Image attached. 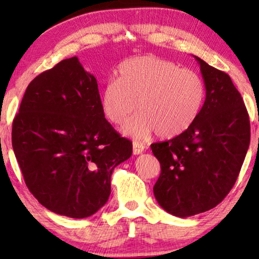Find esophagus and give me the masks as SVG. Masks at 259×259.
Segmentation results:
<instances>
[{
    "mask_svg": "<svg viewBox=\"0 0 259 259\" xmlns=\"http://www.w3.org/2000/svg\"><path fill=\"white\" fill-rule=\"evenodd\" d=\"M144 151H145V146H144L142 143H139V142H134L133 143V152H134L135 155L142 154Z\"/></svg>",
    "mask_w": 259,
    "mask_h": 259,
    "instance_id": "34e87169",
    "label": "esophagus"
}]
</instances>
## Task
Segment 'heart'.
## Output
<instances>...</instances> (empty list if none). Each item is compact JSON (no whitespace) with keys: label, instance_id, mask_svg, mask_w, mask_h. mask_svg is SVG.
Returning a JSON list of instances; mask_svg holds the SVG:
<instances>
[{"label":"heart","instance_id":"1","mask_svg":"<svg viewBox=\"0 0 259 259\" xmlns=\"http://www.w3.org/2000/svg\"><path fill=\"white\" fill-rule=\"evenodd\" d=\"M117 73V80L104 85L100 105L105 116L115 124L123 123L137 106L139 112L122 128L124 135L146 138L156 133L171 138L198 117L205 87L195 72L159 57L142 56L123 61Z\"/></svg>","mask_w":259,"mask_h":259}]
</instances>
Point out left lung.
<instances>
[{
	"label": "left lung",
	"instance_id": "1",
	"mask_svg": "<svg viewBox=\"0 0 259 259\" xmlns=\"http://www.w3.org/2000/svg\"><path fill=\"white\" fill-rule=\"evenodd\" d=\"M205 87L198 117L183 134L151 145L161 164L153 187L162 208L185 218L216 207L239 176L250 143L243 99L226 73L194 56Z\"/></svg>",
	"mask_w": 259,
	"mask_h": 259
}]
</instances>
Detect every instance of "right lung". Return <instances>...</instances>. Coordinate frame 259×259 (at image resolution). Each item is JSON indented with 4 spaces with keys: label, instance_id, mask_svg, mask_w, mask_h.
<instances>
[{
    "label": "right lung",
    "instance_id": "right-lung-1",
    "mask_svg": "<svg viewBox=\"0 0 259 259\" xmlns=\"http://www.w3.org/2000/svg\"><path fill=\"white\" fill-rule=\"evenodd\" d=\"M12 147L35 199L71 218L89 217L107 202L114 168L133 154V143L105 119L97 80L77 57L29 83Z\"/></svg>",
    "mask_w": 259,
    "mask_h": 259
}]
</instances>
